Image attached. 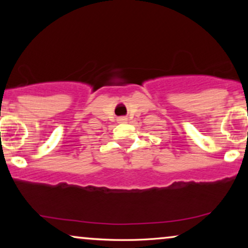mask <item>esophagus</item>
I'll use <instances>...</instances> for the list:
<instances>
[{
	"label": "esophagus",
	"mask_w": 248,
	"mask_h": 248,
	"mask_svg": "<svg viewBox=\"0 0 248 248\" xmlns=\"http://www.w3.org/2000/svg\"><path fill=\"white\" fill-rule=\"evenodd\" d=\"M127 121V118H125V117H120L118 118V122H120V123H125V122Z\"/></svg>",
	"instance_id": "obj_1"
}]
</instances>
